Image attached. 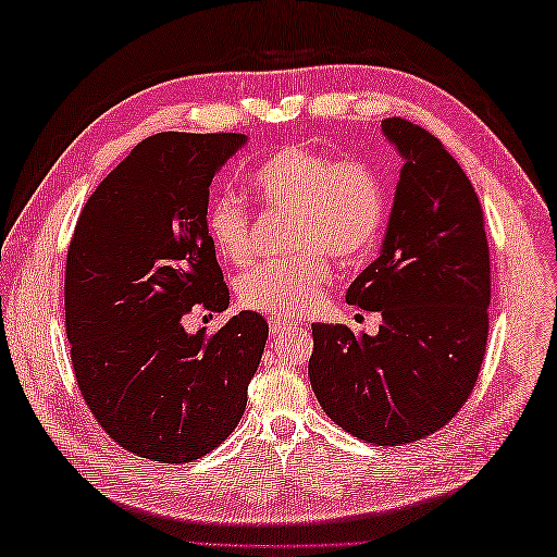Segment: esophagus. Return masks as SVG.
<instances>
[{"mask_svg": "<svg viewBox=\"0 0 557 557\" xmlns=\"http://www.w3.org/2000/svg\"><path fill=\"white\" fill-rule=\"evenodd\" d=\"M287 330H289V323H287V321H277V318H275V321H270V335H272V337L285 335Z\"/></svg>", "mask_w": 557, "mask_h": 557, "instance_id": "34e87169", "label": "esophagus"}]
</instances>
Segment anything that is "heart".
Returning <instances> with one entry per match:
<instances>
[{"label":"heart","mask_w":557,"mask_h":557,"mask_svg":"<svg viewBox=\"0 0 557 557\" xmlns=\"http://www.w3.org/2000/svg\"><path fill=\"white\" fill-rule=\"evenodd\" d=\"M251 184L270 210L292 215L287 260L260 263L236 282L242 306L285 321L313 311L330 280L333 256L339 265L366 258L383 232L387 198L381 174L361 158L289 144L258 164ZM212 248L234 265L251 256V215L234 196H218L206 210Z\"/></svg>","instance_id":"1"}]
</instances>
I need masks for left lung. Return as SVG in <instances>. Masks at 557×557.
Masks as SVG:
<instances>
[{"label": "left lung", "instance_id": "1", "mask_svg": "<svg viewBox=\"0 0 557 557\" xmlns=\"http://www.w3.org/2000/svg\"><path fill=\"white\" fill-rule=\"evenodd\" d=\"M383 134L401 158L393 215L347 301L377 311V335L315 323L311 387L342 431L407 445L465 407L486 354L491 258L469 176L425 128L399 116Z\"/></svg>", "mask_w": 557, "mask_h": 557}]
</instances>
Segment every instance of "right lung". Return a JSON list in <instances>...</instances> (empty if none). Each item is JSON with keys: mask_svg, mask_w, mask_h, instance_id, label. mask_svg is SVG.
Wrapping results in <instances>:
<instances>
[{"mask_svg": "<svg viewBox=\"0 0 557 557\" xmlns=\"http://www.w3.org/2000/svg\"><path fill=\"white\" fill-rule=\"evenodd\" d=\"M244 144L180 132L140 140L92 191L69 244L64 311L81 395L116 445L162 465L230 437L265 349L256 311L212 335L184 330L194 306H230L206 210L212 176Z\"/></svg>", "mask_w": 557, "mask_h": 557, "instance_id": "right-lung-1", "label": "right lung"}]
</instances>
